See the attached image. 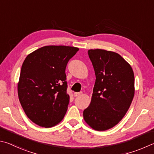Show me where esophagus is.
Listing matches in <instances>:
<instances>
[{
    "label": "esophagus",
    "mask_w": 154,
    "mask_h": 154,
    "mask_svg": "<svg viewBox=\"0 0 154 154\" xmlns=\"http://www.w3.org/2000/svg\"><path fill=\"white\" fill-rule=\"evenodd\" d=\"M82 92H75L74 93V96L75 97H77V96H79L80 95H82Z\"/></svg>",
    "instance_id": "34e87169"
}]
</instances>
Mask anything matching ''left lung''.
<instances>
[{"mask_svg": "<svg viewBox=\"0 0 154 154\" xmlns=\"http://www.w3.org/2000/svg\"><path fill=\"white\" fill-rule=\"evenodd\" d=\"M88 52L96 82L83 118L94 130L106 131L118 124L130 107L135 94L133 71L118 53L102 49Z\"/></svg>", "mask_w": 154, "mask_h": 154, "instance_id": "obj_1", "label": "left lung"}]
</instances>
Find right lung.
<instances>
[{
    "instance_id": "obj_1",
    "label": "right lung",
    "mask_w": 154,
    "mask_h": 154,
    "mask_svg": "<svg viewBox=\"0 0 154 154\" xmlns=\"http://www.w3.org/2000/svg\"><path fill=\"white\" fill-rule=\"evenodd\" d=\"M78 50L72 46H46L25 59L18 96L25 113L36 125L52 127L63 119L69 103L65 69Z\"/></svg>"
}]
</instances>
